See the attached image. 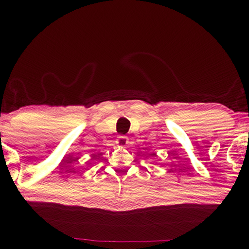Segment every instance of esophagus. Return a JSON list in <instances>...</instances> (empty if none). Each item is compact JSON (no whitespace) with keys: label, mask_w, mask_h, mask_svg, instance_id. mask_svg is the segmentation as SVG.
I'll list each match as a JSON object with an SVG mask.
<instances>
[{"label":"esophagus","mask_w":249,"mask_h":249,"mask_svg":"<svg viewBox=\"0 0 249 249\" xmlns=\"http://www.w3.org/2000/svg\"><path fill=\"white\" fill-rule=\"evenodd\" d=\"M128 143V138L126 136H119L118 139H116V144L123 146Z\"/></svg>","instance_id":"1"}]
</instances>
